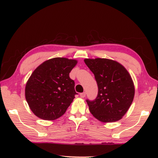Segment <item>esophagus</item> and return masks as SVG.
Masks as SVG:
<instances>
[{"label":"esophagus","mask_w":158,"mask_h":158,"mask_svg":"<svg viewBox=\"0 0 158 158\" xmlns=\"http://www.w3.org/2000/svg\"><path fill=\"white\" fill-rule=\"evenodd\" d=\"M79 95H80V97H81V98H84V97L85 96V92L81 93Z\"/></svg>","instance_id":"esophagus-1"}]
</instances>
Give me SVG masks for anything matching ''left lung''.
Listing matches in <instances>:
<instances>
[{"mask_svg": "<svg viewBox=\"0 0 158 158\" xmlns=\"http://www.w3.org/2000/svg\"><path fill=\"white\" fill-rule=\"evenodd\" d=\"M94 73L98 95L86 100L89 111L102 122H114L125 115L135 96V86L130 74L117 62L105 58L85 59Z\"/></svg>", "mask_w": 158, "mask_h": 158, "instance_id": "1", "label": "left lung"}]
</instances>
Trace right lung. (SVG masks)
Here are the masks:
<instances>
[{
	"mask_svg": "<svg viewBox=\"0 0 158 158\" xmlns=\"http://www.w3.org/2000/svg\"><path fill=\"white\" fill-rule=\"evenodd\" d=\"M77 60L54 58L36 68L26 83V99L36 116L54 120L64 114L77 93L69 73Z\"/></svg>",
	"mask_w": 158,
	"mask_h": 158,
	"instance_id": "right-lung-1",
	"label": "right lung"
}]
</instances>
